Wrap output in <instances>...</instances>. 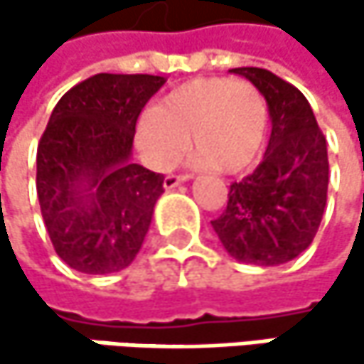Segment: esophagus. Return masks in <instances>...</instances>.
Returning <instances> with one entry per match:
<instances>
[{
	"label": "esophagus",
	"instance_id": "34e87169",
	"mask_svg": "<svg viewBox=\"0 0 364 364\" xmlns=\"http://www.w3.org/2000/svg\"><path fill=\"white\" fill-rule=\"evenodd\" d=\"M189 181V175H168L166 179H164V187L166 189H175L177 185H181V183Z\"/></svg>",
	"mask_w": 364,
	"mask_h": 364
}]
</instances>
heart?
Instances as JSON below:
<instances>
[{
    "label": "heart",
    "instance_id": "heart-1",
    "mask_svg": "<svg viewBox=\"0 0 364 364\" xmlns=\"http://www.w3.org/2000/svg\"><path fill=\"white\" fill-rule=\"evenodd\" d=\"M263 92L247 80L196 77L171 90L136 122V143L156 168L173 166L189 145L198 164L240 173L255 164L267 134Z\"/></svg>",
    "mask_w": 364,
    "mask_h": 364
}]
</instances>
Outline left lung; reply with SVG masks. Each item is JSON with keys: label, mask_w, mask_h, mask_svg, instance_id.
<instances>
[{"label": "left lung", "mask_w": 364, "mask_h": 364, "mask_svg": "<svg viewBox=\"0 0 364 364\" xmlns=\"http://www.w3.org/2000/svg\"><path fill=\"white\" fill-rule=\"evenodd\" d=\"M255 84L272 119L263 162L232 183L228 206L213 230L234 259L280 265L304 253L327 206V141L308 99L289 82L259 67L232 69Z\"/></svg>", "instance_id": "1"}]
</instances>
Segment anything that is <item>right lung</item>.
<instances>
[{"label": "right lung", "mask_w": 364, "mask_h": 364, "mask_svg": "<svg viewBox=\"0 0 364 364\" xmlns=\"http://www.w3.org/2000/svg\"><path fill=\"white\" fill-rule=\"evenodd\" d=\"M160 75L97 73L60 97L37 145V198L56 255L82 274L128 267L164 177L132 164L139 113Z\"/></svg>", "instance_id": "add662e5"}]
</instances>
